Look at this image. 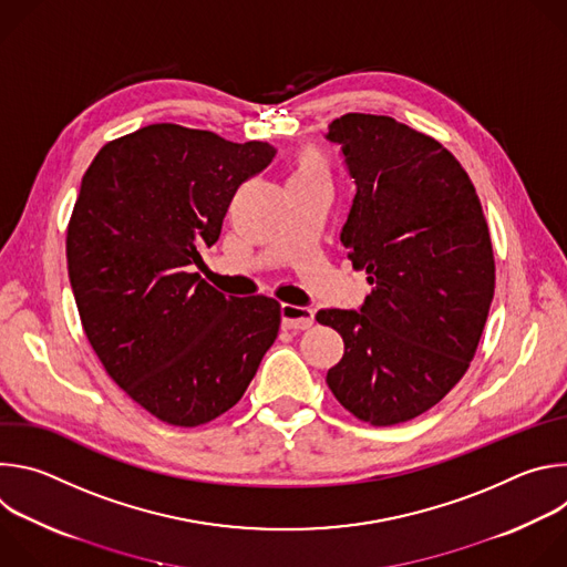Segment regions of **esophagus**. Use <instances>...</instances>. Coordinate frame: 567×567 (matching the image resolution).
Instances as JSON below:
<instances>
[{"mask_svg": "<svg viewBox=\"0 0 567 567\" xmlns=\"http://www.w3.org/2000/svg\"><path fill=\"white\" fill-rule=\"evenodd\" d=\"M280 316H282V328L285 330H307L313 326V309L311 307H298V305H289L282 302L280 307Z\"/></svg>", "mask_w": 567, "mask_h": 567, "instance_id": "esophagus-1", "label": "esophagus"}]
</instances>
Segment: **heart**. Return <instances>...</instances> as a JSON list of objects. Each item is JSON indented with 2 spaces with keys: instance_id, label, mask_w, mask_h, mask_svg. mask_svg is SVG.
Wrapping results in <instances>:
<instances>
[{
  "instance_id": "b5f03b06",
  "label": "heart",
  "mask_w": 567,
  "mask_h": 567,
  "mask_svg": "<svg viewBox=\"0 0 567 567\" xmlns=\"http://www.w3.org/2000/svg\"><path fill=\"white\" fill-rule=\"evenodd\" d=\"M326 173H328V168H326V161H322V156L318 152H307V154L300 156L291 179H298V177H326Z\"/></svg>"
}]
</instances>
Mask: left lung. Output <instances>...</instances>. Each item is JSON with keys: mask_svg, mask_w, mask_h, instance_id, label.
Segmentation results:
<instances>
[{"mask_svg": "<svg viewBox=\"0 0 567 567\" xmlns=\"http://www.w3.org/2000/svg\"><path fill=\"white\" fill-rule=\"evenodd\" d=\"M357 195L341 230L372 293L316 320L346 343L328 385L372 426L415 420L464 377L496 287L489 226L460 161L390 116L330 123Z\"/></svg>", "mask_w": 567, "mask_h": 567, "instance_id": "left-lung-1", "label": "left lung"}]
</instances>
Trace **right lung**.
<instances>
[{"label":"right lung","instance_id":"obj_1","mask_svg":"<svg viewBox=\"0 0 567 567\" xmlns=\"http://www.w3.org/2000/svg\"><path fill=\"white\" fill-rule=\"evenodd\" d=\"M274 156L156 123L103 145L80 184L66 228L80 320L107 374L161 422L233 409L278 337L274 298H226L195 274L237 188Z\"/></svg>","mask_w":567,"mask_h":567}]
</instances>
